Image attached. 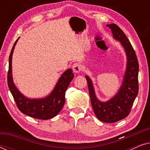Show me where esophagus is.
Returning a JSON list of instances; mask_svg holds the SVG:
<instances>
[{
    "label": "esophagus",
    "instance_id": "obj_1",
    "mask_svg": "<svg viewBox=\"0 0 150 150\" xmlns=\"http://www.w3.org/2000/svg\"><path fill=\"white\" fill-rule=\"evenodd\" d=\"M73 71L76 73H79L82 70V65L79 63H76L73 65Z\"/></svg>",
    "mask_w": 150,
    "mask_h": 150
}]
</instances>
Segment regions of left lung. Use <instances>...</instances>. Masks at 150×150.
<instances>
[{
  "instance_id": "8db88e82",
  "label": "left lung",
  "mask_w": 150,
  "mask_h": 150,
  "mask_svg": "<svg viewBox=\"0 0 150 150\" xmlns=\"http://www.w3.org/2000/svg\"><path fill=\"white\" fill-rule=\"evenodd\" d=\"M113 38L120 41L127 55V67L124 80L118 93L108 102H102L96 97L91 79L86 76L91 106L98 119L105 123H115L130 114L133 102L139 92V62L136 53L123 30L115 24L106 25Z\"/></svg>"
}]
</instances>
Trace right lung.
<instances>
[{
    "mask_svg": "<svg viewBox=\"0 0 150 150\" xmlns=\"http://www.w3.org/2000/svg\"><path fill=\"white\" fill-rule=\"evenodd\" d=\"M14 43L9 59V70L7 73V84L13 96L16 105L22 113L31 117L46 120L56 116L64 105L65 93L74 78L71 69H68L63 74L50 96L42 99H28L24 97L14 85L12 79L11 59L16 42Z\"/></svg>",
    "mask_w": 150,
    "mask_h": 150,
    "instance_id": "obj_1",
    "label": "right lung"
}]
</instances>
